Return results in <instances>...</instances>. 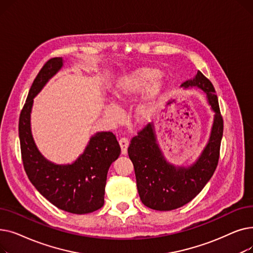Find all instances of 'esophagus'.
<instances>
[{
	"label": "esophagus",
	"instance_id": "esophagus-1",
	"mask_svg": "<svg viewBox=\"0 0 253 253\" xmlns=\"http://www.w3.org/2000/svg\"><path fill=\"white\" fill-rule=\"evenodd\" d=\"M119 143H120V147H121V150H122V155H126L127 149L129 147V140L126 137H122L119 140Z\"/></svg>",
	"mask_w": 253,
	"mask_h": 253
}]
</instances>
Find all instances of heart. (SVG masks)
Returning a JSON list of instances; mask_svg holds the SVG:
<instances>
[{"label":"heart","instance_id":"b5f03b06","mask_svg":"<svg viewBox=\"0 0 253 253\" xmlns=\"http://www.w3.org/2000/svg\"><path fill=\"white\" fill-rule=\"evenodd\" d=\"M166 91V82L161 71L151 66H142L124 75L115 82L112 94L116 102L126 103L142 95L135 108V118L139 123H150L161 112ZM103 115L117 123L121 120V111L114 102H106Z\"/></svg>","mask_w":253,"mask_h":253}]
</instances>
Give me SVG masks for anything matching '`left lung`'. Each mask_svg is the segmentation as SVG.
<instances>
[{
    "mask_svg": "<svg viewBox=\"0 0 253 253\" xmlns=\"http://www.w3.org/2000/svg\"><path fill=\"white\" fill-rule=\"evenodd\" d=\"M180 87L201 89L214 113L208 142L196 162L190 166L169 163L158 143L153 123L139 131L128 148L140 200L147 207L159 211L173 210L192 201L213 175L219 159L223 121L213 85L198 71Z\"/></svg>",
    "mask_w": 253,
    "mask_h": 253,
    "instance_id": "left-lung-1",
    "label": "left lung"
}]
</instances>
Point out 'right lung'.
Here are the masks:
<instances>
[{"label":"right lung","mask_w":253,"mask_h":253,"mask_svg":"<svg viewBox=\"0 0 253 253\" xmlns=\"http://www.w3.org/2000/svg\"><path fill=\"white\" fill-rule=\"evenodd\" d=\"M62 65V57L49 59L30 89L19 117L21 157L26 174L40 194L61 210L85 214L103 206L108 171L121 148L113 132L103 131L91 136L84 153L72 164H55L40 153L31 128L34 98Z\"/></svg>","instance_id":"add662e5"}]
</instances>
